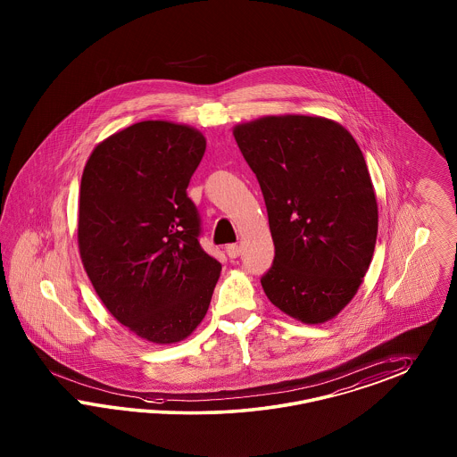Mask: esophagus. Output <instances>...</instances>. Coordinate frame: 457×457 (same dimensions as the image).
<instances>
[{
    "instance_id": "34e87169",
    "label": "esophagus",
    "mask_w": 457,
    "mask_h": 457,
    "mask_svg": "<svg viewBox=\"0 0 457 457\" xmlns=\"http://www.w3.org/2000/svg\"><path fill=\"white\" fill-rule=\"evenodd\" d=\"M226 253H228V256H229V258H237V256L241 254V246L237 245V243L228 245V246H226Z\"/></svg>"
}]
</instances>
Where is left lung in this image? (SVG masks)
<instances>
[{
	"label": "left lung",
	"mask_w": 457,
	"mask_h": 457,
	"mask_svg": "<svg viewBox=\"0 0 457 457\" xmlns=\"http://www.w3.org/2000/svg\"><path fill=\"white\" fill-rule=\"evenodd\" d=\"M233 135L267 205L268 299L300 322L329 320L356 295L377 245V195L358 143L339 123L302 114L265 116Z\"/></svg>",
	"instance_id": "obj_1"
}]
</instances>
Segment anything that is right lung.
<instances>
[{
  "label": "right lung",
  "mask_w": 457,
  "mask_h": 457,
  "mask_svg": "<svg viewBox=\"0 0 457 457\" xmlns=\"http://www.w3.org/2000/svg\"><path fill=\"white\" fill-rule=\"evenodd\" d=\"M204 152L190 126L142 121L99 143L82 172V265L112 317L155 345L192 334L220 278L187 195Z\"/></svg>",
  "instance_id": "right-lung-1"
}]
</instances>
